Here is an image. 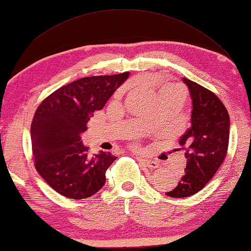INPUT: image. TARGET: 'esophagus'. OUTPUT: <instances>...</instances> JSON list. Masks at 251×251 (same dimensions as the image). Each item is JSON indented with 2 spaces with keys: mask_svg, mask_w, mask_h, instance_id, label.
<instances>
[{
  "mask_svg": "<svg viewBox=\"0 0 251 251\" xmlns=\"http://www.w3.org/2000/svg\"><path fill=\"white\" fill-rule=\"evenodd\" d=\"M140 161L144 163L145 167L149 168V169H156V168L159 167V162L154 161V160H150V159H145V158H140Z\"/></svg>",
  "mask_w": 251,
  "mask_h": 251,
  "instance_id": "1",
  "label": "esophagus"
}]
</instances>
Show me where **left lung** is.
I'll use <instances>...</instances> for the list:
<instances>
[{
  "label": "left lung",
  "instance_id": "left-lung-1",
  "mask_svg": "<svg viewBox=\"0 0 251 251\" xmlns=\"http://www.w3.org/2000/svg\"><path fill=\"white\" fill-rule=\"evenodd\" d=\"M192 112L191 127L181 136L186 167L176 186L167 192L171 198H188L202 190L225 160L229 141V115L212 91L186 78Z\"/></svg>",
  "mask_w": 251,
  "mask_h": 251
}]
</instances>
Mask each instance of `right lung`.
Wrapping results in <instances>:
<instances>
[{"mask_svg":"<svg viewBox=\"0 0 251 251\" xmlns=\"http://www.w3.org/2000/svg\"><path fill=\"white\" fill-rule=\"evenodd\" d=\"M129 72L86 76L61 86L44 100L31 122L35 168L63 197H92L105 183V172L117 157L100 151L91 156L81 135L95 111L102 110Z\"/></svg>","mask_w":251,"mask_h":251,"instance_id":"add662e5","label":"right lung"}]
</instances>
